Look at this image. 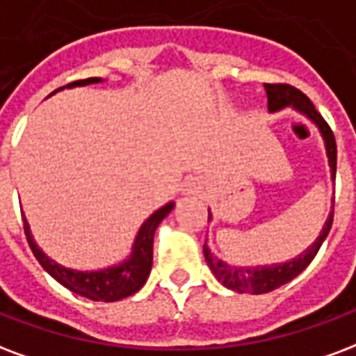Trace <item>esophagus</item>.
Returning a JSON list of instances; mask_svg holds the SVG:
<instances>
[{
  "mask_svg": "<svg viewBox=\"0 0 356 356\" xmlns=\"http://www.w3.org/2000/svg\"><path fill=\"white\" fill-rule=\"evenodd\" d=\"M200 190V186H197L196 181H188V183H184V192L186 194H194V192H197Z\"/></svg>",
  "mask_w": 356,
  "mask_h": 356,
  "instance_id": "esophagus-1",
  "label": "esophagus"
}]
</instances>
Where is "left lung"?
Listing matches in <instances>:
<instances>
[{"mask_svg": "<svg viewBox=\"0 0 356 356\" xmlns=\"http://www.w3.org/2000/svg\"><path fill=\"white\" fill-rule=\"evenodd\" d=\"M265 91H267V108L268 112L275 113L280 112L284 108H293L295 112L310 119L312 123L316 124L319 134H321L323 142H325V151H327V159H329L330 168V179H336V140L332 130L327 124V121L321 118V113L317 112L316 106L312 104V100L306 97L302 91H298L293 86L287 83H265ZM332 216H334V197H332V205H330V213L327 222L323 224V229L319 237L306 248L300 252L297 257H293L289 261L284 263H273V265H257V267H237V265H229V263L222 261L218 257H214L209 250L207 243L203 244V256L207 261L209 268L213 270L216 280L220 282L222 286L237 293H250V295H261L276 289V287L284 286L287 282H291L295 276H298L305 270L310 261L316 257V254L321 248L323 241L327 238L332 226ZM213 220V214L209 211V222Z\"/></svg>", "mask_w": 356, "mask_h": 356, "instance_id": "1", "label": "left lung"}]
</instances>
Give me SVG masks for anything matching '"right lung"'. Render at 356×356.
<instances>
[{"label": "right lung", "instance_id": "obj_1", "mask_svg": "<svg viewBox=\"0 0 356 356\" xmlns=\"http://www.w3.org/2000/svg\"><path fill=\"white\" fill-rule=\"evenodd\" d=\"M100 81L104 80L102 78H86V80L72 81L65 88L56 89L51 95H56L61 89L81 88V86L100 83ZM173 207H175V203L168 202L166 205L156 209L136 233L130 256L118 265L99 268V270H76V268L63 267L58 261H54L51 257H48L44 252L40 250L39 244L35 243L29 222L26 220L24 213H22V216H24V232H26L29 248L33 252V256L37 257V261L40 263V267L44 268L54 280L59 282L61 286L70 289L76 295H80V297L102 300V302H115V300H121V298H127L134 295L136 291H140L143 284L147 282L151 267H153L154 232H156L160 222L172 213Z\"/></svg>", "mask_w": 356, "mask_h": 356}]
</instances>
